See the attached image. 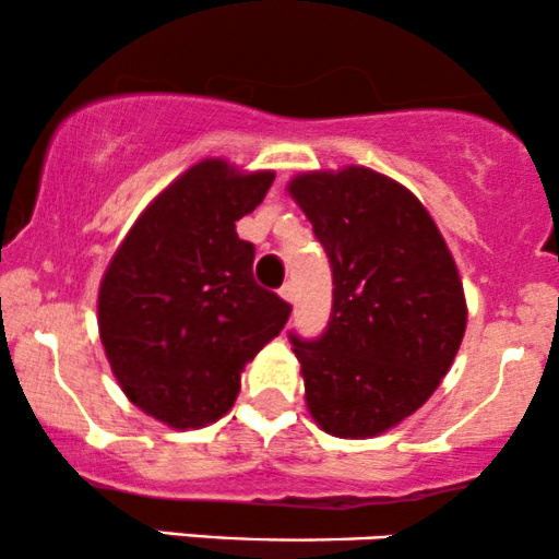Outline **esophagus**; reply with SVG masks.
<instances>
[{"label":"esophagus","instance_id":"esophagus-1","mask_svg":"<svg viewBox=\"0 0 559 559\" xmlns=\"http://www.w3.org/2000/svg\"><path fill=\"white\" fill-rule=\"evenodd\" d=\"M280 295L287 300V304H295V285H293V282H287V285H282Z\"/></svg>","mask_w":559,"mask_h":559}]
</instances>
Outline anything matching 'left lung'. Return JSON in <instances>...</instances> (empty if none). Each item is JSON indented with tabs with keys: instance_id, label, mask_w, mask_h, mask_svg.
Returning a JSON list of instances; mask_svg holds the SVG:
<instances>
[{
	"instance_id": "left-lung-1",
	"label": "left lung",
	"mask_w": 559,
	"mask_h": 559,
	"mask_svg": "<svg viewBox=\"0 0 559 559\" xmlns=\"http://www.w3.org/2000/svg\"><path fill=\"white\" fill-rule=\"evenodd\" d=\"M332 266L321 337L290 332L306 403L326 435L366 439L416 413L465 332L457 266L424 203L366 167L306 173L287 186Z\"/></svg>"
}]
</instances>
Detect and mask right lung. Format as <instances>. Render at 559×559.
<instances>
[{
    "label": "right lung",
    "mask_w": 559,
    "mask_h": 559,
    "mask_svg": "<svg viewBox=\"0 0 559 559\" xmlns=\"http://www.w3.org/2000/svg\"><path fill=\"white\" fill-rule=\"evenodd\" d=\"M274 173L206 159L138 216L98 290V334L122 392L173 429H201L233 408L248 360L274 340L290 304L253 280L251 214Z\"/></svg>",
    "instance_id": "1"
}]
</instances>
